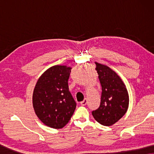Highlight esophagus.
Here are the masks:
<instances>
[{
	"mask_svg": "<svg viewBox=\"0 0 154 154\" xmlns=\"http://www.w3.org/2000/svg\"><path fill=\"white\" fill-rule=\"evenodd\" d=\"M88 102V100L87 99H85L83 101H82V102H81V105H82V106H85V105H86V104H87Z\"/></svg>",
	"mask_w": 154,
	"mask_h": 154,
	"instance_id": "esophagus-1",
	"label": "esophagus"
}]
</instances>
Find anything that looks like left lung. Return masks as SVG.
<instances>
[{"label": "left lung", "instance_id": "8db88e82", "mask_svg": "<svg viewBox=\"0 0 154 154\" xmlns=\"http://www.w3.org/2000/svg\"><path fill=\"white\" fill-rule=\"evenodd\" d=\"M101 85L100 106L92 114L98 123L110 126L125 115L129 105V96L125 85L119 75L106 65L95 62Z\"/></svg>", "mask_w": 154, "mask_h": 154}]
</instances>
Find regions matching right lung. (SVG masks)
Listing matches in <instances>:
<instances>
[{
	"label": "right lung",
	"mask_w": 154,
	"mask_h": 154,
	"mask_svg": "<svg viewBox=\"0 0 154 154\" xmlns=\"http://www.w3.org/2000/svg\"><path fill=\"white\" fill-rule=\"evenodd\" d=\"M71 67L56 65L38 80L33 93V106L42 123L55 129L64 128L73 114L76 103L69 90Z\"/></svg>",
	"instance_id": "obj_1"
}]
</instances>
